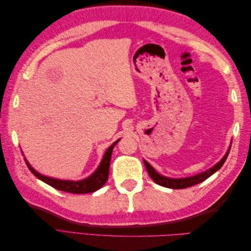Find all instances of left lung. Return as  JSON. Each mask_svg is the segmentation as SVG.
<instances>
[{"mask_svg": "<svg viewBox=\"0 0 251 251\" xmlns=\"http://www.w3.org/2000/svg\"><path fill=\"white\" fill-rule=\"evenodd\" d=\"M229 151H230V148L228 149V151H227V153L225 154V156L222 158V160L218 162L215 166H212L211 169L207 170L206 172H203L201 174L195 175V176H192V177L181 178V179L180 178L179 179H174V178L164 177V176H162V175L158 174L153 169V166L149 164L146 160H143V162H144V165H146L150 177L155 181V183L161 185V186H164V187L173 188V189H181V188H186V187L201 183V182H203L204 180H206L207 178H209L212 174H215L217 171H219L220 169L222 168V165L224 164L225 160L227 159V156H228Z\"/></svg>", "mask_w": 251, "mask_h": 251, "instance_id": "8db88e82", "label": "left lung"}]
</instances>
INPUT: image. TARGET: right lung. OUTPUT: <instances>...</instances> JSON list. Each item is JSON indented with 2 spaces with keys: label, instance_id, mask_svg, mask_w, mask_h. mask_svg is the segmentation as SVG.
Segmentation results:
<instances>
[{
  "label": "right lung",
  "instance_id": "right-lung-1",
  "mask_svg": "<svg viewBox=\"0 0 251 251\" xmlns=\"http://www.w3.org/2000/svg\"><path fill=\"white\" fill-rule=\"evenodd\" d=\"M118 141L119 139L114 142L112 146L105 151L100 166L97 168V170L91 175L90 177L80 181H69V180H59V179L50 178L47 176H44V175H41L40 173H37L27 161H26V164L28 166V169L30 170V172H31L36 178H39L40 180L45 182V183L49 184L50 186L58 189V191H63V192L71 193V194L93 193V192H96L97 189L102 187L108 180L112 151Z\"/></svg>",
  "mask_w": 251,
  "mask_h": 251
}]
</instances>
